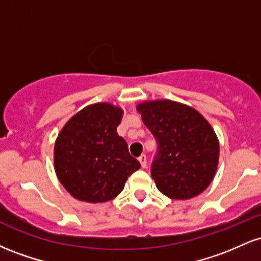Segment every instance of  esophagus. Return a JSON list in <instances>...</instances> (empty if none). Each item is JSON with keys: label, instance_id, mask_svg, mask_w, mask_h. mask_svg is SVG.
I'll return each instance as SVG.
<instances>
[{"label": "esophagus", "instance_id": "34e87169", "mask_svg": "<svg viewBox=\"0 0 261 261\" xmlns=\"http://www.w3.org/2000/svg\"><path fill=\"white\" fill-rule=\"evenodd\" d=\"M139 161L141 163V167L146 168V166H147V157H146V154H141L139 157Z\"/></svg>", "mask_w": 261, "mask_h": 261}]
</instances>
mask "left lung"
<instances>
[{
  "label": "left lung",
  "instance_id": "left-lung-1",
  "mask_svg": "<svg viewBox=\"0 0 261 261\" xmlns=\"http://www.w3.org/2000/svg\"><path fill=\"white\" fill-rule=\"evenodd\" d=\"M136 109L158 142L151 170L158 190L175 200L191 199L206 190L220 155L210 122L194 108L169 99L142 101Z\"/></svg>",
  "mask_w": 261,
  "mask_h": 261
}]
</instances>
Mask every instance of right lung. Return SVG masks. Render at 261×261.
I'll return each mask as SVG.
<instances>
[{"label":"right lung","instance_id":"obj_1","mask_svg":"<svg viewBox=\"0 0 261 261\" xmlns=\"http://www.w3.org/2000/svg\"><path fill=\"white\" fill-rule=\"evenodd\" d=\"M124 110L95 103L76 113L60 131L54 167L60 182L74 199L98 203L113 200L141 164L128 153L116 127Z\"/></svg>","mask_w":261,"mask_h":261}]
</instances>
